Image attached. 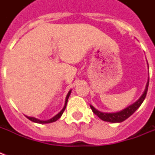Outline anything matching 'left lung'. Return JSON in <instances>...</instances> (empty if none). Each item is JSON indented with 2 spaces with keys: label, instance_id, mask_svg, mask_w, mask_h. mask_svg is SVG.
Returning <instances> with one entry per match:
<instances>
[{
  "label": "left lung",
  "instance_id": "8db88e82",
  "mask_svg": "<svg viewBox=\"0 0 155 155\" xmlns=\"http://www.w3.org/2000/svg\"><path fill=\"white\" fill-rule=\"evenodd\" d=\"M149 81H150V79L148 80L146 86H145V90L143 91V94L140 96V99L137 101H135L134 104H130V106H128V107L122 110L114 112V113H103V112L97 110L95 108L91 105V110L94 112V114H96L100 119L104 120V121L111 122V123H120V122H123L124 120H125L129 117L131 116L138 110V108L140 107L141 104L143 103V101H144V99L146 97L148 87H149Z\"/></svg>",
  "mask_w": 155,
  "mask_h": 155
}]
</instances>
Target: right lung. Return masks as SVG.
<instances>
[{
	"instance_id": "1",
	"label": "right lung",
	"mask_w": 155,
	"mask_h": 155,
	"mask_svg": "<svg viewBox=\"0 0 155 155\" xmlns=\"http://www.w3.org/2000/svg\"><path fill=\"white\" fill-rule=\"evenodd\" d=\"M71 90L69 92H68L67 95H66V98H65V102H64V107H63V109L61 110L59 113H58L56 115H54V117H52L51 119H50V120H38V119H36V118H35V117H29V116H25L28 120H30L31 121H32V122H35V123H38V124H49V123H52V122H54V121H56V120H58V119H60L61 117V115H62V114H63V112L64 111V110H65V108H66V105H67V102H68V99H69V97H70V95H71Z\"/></svg>"
}]
</instances>
